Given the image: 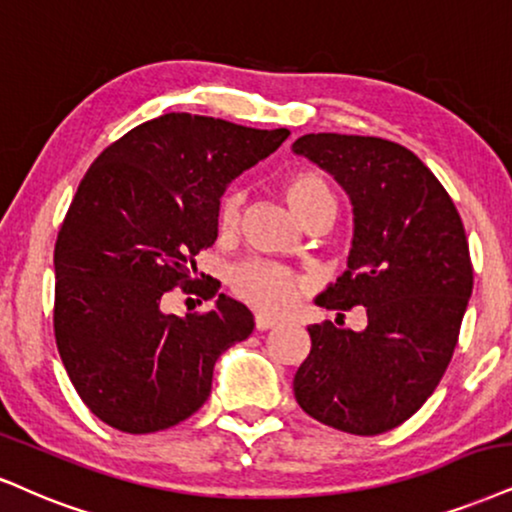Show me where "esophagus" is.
<instances>
[{"label": "esophagus", "instance_id": "esophagus-1", "mask_svg": "<svg viewBox=\"0 0 512 512\" xmlns=\"http://www.w3.org/2000/svg\"><path fill=\"white\" fill-rule=\"evenodd\" d=\"M277 325V318H270L266 313H258L256 315V330H270V327Z\"/></svg>", "mask_w": 512, "mask_h": 512}]
</instances>
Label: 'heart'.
Listing matches in <instances>:
<instances>
[{
  "label": "heart",
  "instance_id": "b5f03b06",
  "mask_svg": "<svg viewBox=\"0 0 512 512\" xmlns=\"http://www.w3.org/2000/svg\"><path fill=\"white\" fill-rule=\"evenodd\" d=\"M285 199L304 225L337 208L330 187L313 173L289 175L285 180ZM239 211H242V194L237 189H230L218 204L220 232L235 230ZM230 287L235 296L249 306L275 315L289 311L301 296V282L287 268L268 261H246L237 266L230 273Z\"/></svg>",
  "mask_w": 512,
  "mask_h": 512
}]
</instances>
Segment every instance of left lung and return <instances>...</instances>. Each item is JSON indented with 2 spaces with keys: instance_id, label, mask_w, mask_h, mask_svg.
<instances>
[{
  "instance_id": "obj_1",
  "label": "left lung",
  "mask_w": 512,
  "mask_h": 512,
  "mask_svg": "<svg viewBox=\"0 0 512 512\" xmlns=\"http://www.w3.org/2000/svg\"><path fill=\"white\" fill-rule=\"evenodd\" d=\"M330 173L353 208L346 270L315 296L363 306L368 327L311 325L294 396L311 418L372 437L399 427L437 389L472 294L465 227L441 182L413 151L380 137L311 132L292 144Z\"/></svg>"
}]
</instances>
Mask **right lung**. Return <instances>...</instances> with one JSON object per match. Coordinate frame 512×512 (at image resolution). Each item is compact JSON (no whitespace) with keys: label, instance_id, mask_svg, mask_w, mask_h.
I'll return each mask as SVG.
<instances>
[{"label":"right lung","instance_id":"obj_1","mask_svg":"<svg viewBox=\"0 0 512 512\" xmlns=\"http://www.w3.org/2000/svg\"><path fill=\"white\" fill-rule=\"evenodd\" d=\"M289 137L166 113L106 147L82 178L54 249V334L87 408L128 434L168 430L204 406L213 368L254 315L206 277V313L163 311L192 289L194 256L218 237L227 185Z\"/></svg>","mask_w":512,"mask_h":512}]
</instances>
